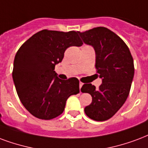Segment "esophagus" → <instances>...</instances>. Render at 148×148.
<instances>
[{"label":"esophagus","mask_w":148,"mask_h":148,"mask_svg":"<svg viewBox=\"0 0 148 148\" xmlns=\"http://www.w3.org/2000/svg\"><path fill=\"white\" fill-rule=\"evenodd\" d=\"M82 85H83V83L82 82H80L79 83V88H81L82 87Z\"/></svg>","instance_id":"obj_1"}]
</instances>
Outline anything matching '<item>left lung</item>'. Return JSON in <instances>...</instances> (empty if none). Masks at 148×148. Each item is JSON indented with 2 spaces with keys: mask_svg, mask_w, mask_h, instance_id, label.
<instances>
[{
  "mask_svg": "<svg viewBox=\"0 0 148 148\" xmlns=\"http://www.w3.org/2000/svg\"><path fill=\"white\" fill-rule=\"evenodd\" d=\"M79 35L95 50L96 68L102 79L98 89L92 84L81 88L92 98L85 113L95 121H106L115 114L129 96L134 76L133 59L124 41L106 27H95Z\"/></svg>",
  "mask_w": 148,
  "mask_h": 148,
  "instance_id": "1",
  "label": "left lung"
}]
</instances>
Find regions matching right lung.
<instances>
[{"mask_svg":"<svg viewBox=\"0 0 148 148\" xmlns=\"http://www.w3.org/2000/svg\"><path fill=\"white\" fill-rule=\"evenodd\" d=\"M78 31L43 29L22 45L14 60L12 78L20 101L29 113L45 120L63 113L69 96L79 92L76 77L60 79L55 66L71 46H82Z\"/></svg>","mask_w":148,"mask_h":148,"instance_id":"add662e5","label":"right lung"}]
</instances>
